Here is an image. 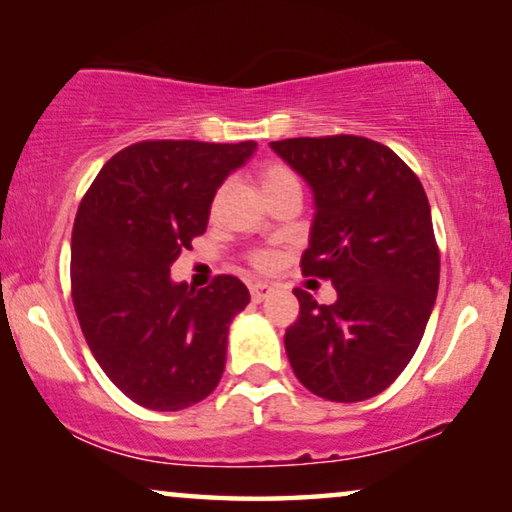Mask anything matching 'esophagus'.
Returning a JSON list of instances; mask_svg holds the SVG:
<instances>
[{"label":"esophagus","mask_w":512,"mask_h":512,"mask_svg":"<svg viewBox=\"0 0 512 512\" xmlns=\"http://www.w3.org/2000/svg\"><path fill=\"white\" fill-rule=\"evenodd\" d=\"M271 292H274V288H271V285H267V283H252L250 285L252 302H264V299H267Z\"/></svg>","instance_id":"34e87169"}]
</instances>
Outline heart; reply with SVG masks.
Instances as JSON below:
<instances>
[{"label": "heart", "instance_id": "1", "mask_svg": "<svg viewBox=\"0 0 512 512\" xmlns=\"http://www.w3.org/2000/svg\"><path fill=\"white\" fill-rule=\"evenodd\" d=\"M257 180H260V187H262L264 196L281 192V189H288V187H299L297 173L288 166V163H283V161H269L267 166H262L260 175H257ZM250 264L255 269H260V271H271V269H276L278 255H276V252H271V250H255L250 255Z\"/></svg>", "mask_w": 512, "mask_h": 512}]
</instances>
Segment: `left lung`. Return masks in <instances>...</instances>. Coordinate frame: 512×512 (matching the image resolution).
<instances>
[{
    "label": "left lung",
    "mask_w": 512,
    "mask_h": 512,
    "mask_svg": "<svg viewBox=\"0 0 512 512\" xmlns=\"http://www.w3.org/2000/svg\"><path fill=\"white\" fill-rule=\"evenodd\" d=\"M316 201L302 274L332 281L335 304L295 288L285 330L297 379L335 403H360L393 384L424 337L440 283L431 206L393 149L360 135L271 142Z\"/></svg>",
    "instance_id": "obj_1"
}]
</instances>
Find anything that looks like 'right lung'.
Listing matches in <instances>:
<instances>
[{
  "mask_svg": "<svg viewBox=\"0 0 512 512\" xmlns=\"http://www.w3.org/2000/svg\"><path fill=\"white\" fill-rule=\"evenodd\" d=\"M257 142L145 140L109 159L72 229V302L88 349L133 403L185 410L215 391L229 323L250 302L236 276L194 290L170 264L208 227L210 203Z\"/></svg>",
  "mask_w": 512,
  "mask_h": 512,
  "instance_id": "1",
  "label": "right lung"
}]
</instances>
